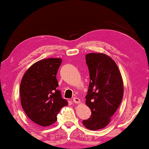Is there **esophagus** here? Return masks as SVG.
<instances>
[{"label": "esophagus", "instance_id": "obj_1", "mask_svg": "<svg viewBox=\"0 0 149 149\" xmlns=\"http://www.w3.org/2000/svg\"><path fill=\"white\" fill-rule=\"evenodd\" d=\"M72 101L75 104H79L80 102V99H79V97H74V98L72 99Z\"/></svg>", "mask_w": 149, "mask_h": 149}]
</instances>
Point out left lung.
Returning <instances> with one entry per match:
<instances>
[{"label":"left lung","mask_w":149,"mask_h":149,"mask_svg":"<svg viewBox=\"0 0 149 149\" xmlns=\"http://www.w3.org/2000/svg\"><path fill=\"white\" fill-rule=\"evenodd\" d=\"M90 83L85 104L91 116L83 121L88 130L105 127L121 104L123 82L119 68L111 57L102 53H89L85 56Z\"/></svg>","instance_id":"left-lung-1"}]
</instances>
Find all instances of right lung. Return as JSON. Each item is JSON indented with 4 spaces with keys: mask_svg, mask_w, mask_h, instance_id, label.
<instances>
[{
    "mask_svg": "<svg viewBox=\"0 0 149 149\" xmlns=\"http://www.w3.org/2000/svg\"><path fill=\"white\" fill-rule=\"evenodd\" d=\"M62 59L47 58L32 65L22 77L19 92L22 107L26 115L40 126L57 121V115L68 102L63 99L56 74Z\"/></svg>",
    "mask_w": 149,
    "mask_h": 149,
    "instance_id": "1",
    "label": "right lung"
}]
</instances>
